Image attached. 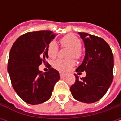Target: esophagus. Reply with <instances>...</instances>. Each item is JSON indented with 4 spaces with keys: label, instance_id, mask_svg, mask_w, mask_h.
Wrapping results in <instances>:
<instances>
[{
    "label": "esophagus",
    "instance_id": "obj_1",
    "mask_svg": "<svg viewBox=\"0 0 121 121\" xmlns=\"http://www.w3.org/2000/svg\"><path fill=\"white\" fill-rule=\"evenodd\" d=\"M60 75L61 78H64L66 76V73H62V72H60Z\"/></svg>",
    "mask_w": 121,
    "mask_h": 121
}]
</instances>
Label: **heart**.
Returning a JSON list of instances; mask_svg holds the SVG:
<instances>
[{"mask_svg":"<svg viewBox=\"0 0 121 121\" xmlns=\"http://www.w3.org/2000/svg\"><path fill=\"white\" fill-rule=\"evenodd\" d=\"M61 44L64 47H67L71 48L69 52V57H73L76 59L79 58L81 56V40L76 36L69 34L64 36L60 40ZM58 52V46L55 42H51L48 48V54L49 57L55 58L57 55ZM75 64V61L73 59L69 60H62L59 59L56 60L53 66L55 69L61 71H66L69 70L73 65Z\"/></svg>","mask_w":121,"mask_h":121,"instance_id":"obj_1","label":"heart"}]
</instances>
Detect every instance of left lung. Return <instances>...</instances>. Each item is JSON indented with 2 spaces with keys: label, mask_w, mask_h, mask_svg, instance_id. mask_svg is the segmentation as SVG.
Wrapping results in <instances>:
<instances>
[{
  "label": "left lung",
  "mask_w": 121,
  "mask_h": 121,
  "mask_svg": "<svg viewBox=\"0 0 121 121\" xmlns=\"http://www.w3.org/2000/svg\"><path fill=\"white\" fill-rule=\"evenodd\" d=\"M78 34L84 42L85 55L76 71H85L86 76L79 80L75 74L76 82L70 90L76 100L93 103L103 97L113 81V52L103 38L83 32Z\"/></svg>",
  "instance_id": "obj_1"
}]
</instances>
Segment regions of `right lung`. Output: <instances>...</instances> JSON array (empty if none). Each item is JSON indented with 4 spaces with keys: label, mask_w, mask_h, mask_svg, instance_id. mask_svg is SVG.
Returning <instances> with one entry per match:
<instances>
[{
    "label": "right lung",
    "mask_w": 121,
    "mask_h": 121,
    "mask_svg": "<svg viewBox=\"0 0 121 121\" xmlns=\"http://www.w3.org/2000/svg\"><path fill=\"white\" fill-rule=\"evenodd\" d=\"M55 36L50 31L29 32L19 37L11 48L8 71L12 85L19 97L29 104L48 101L60 78L53 68L45 73L38 70L42 62L46 63L48 45Z\"/></svg>",
    "instance_id": "right-lung-1"
}]
</instances>
